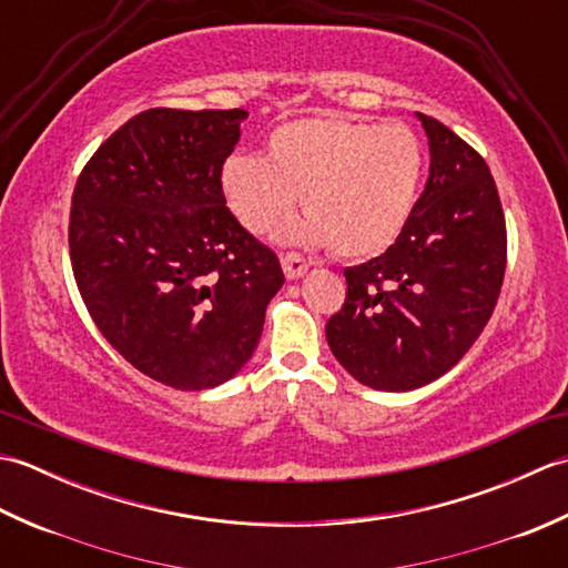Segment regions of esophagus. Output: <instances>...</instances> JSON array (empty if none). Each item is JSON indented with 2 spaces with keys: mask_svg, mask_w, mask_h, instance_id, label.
<instances>
[{
  "mask_svg": "<svg viewBox=\"0 0 568 568\" xmlns=\"http://www.w3.org/2000/svg\"><path fill=\"white\" fill-rule=\"evenodd\" d=\"M281 265H283V271H285L287 277H291V281H297V277H303L307 273V268H310L312 263L307 258L300 256V253L291 251V253H283Z\"/></svg>",
  "mask_w": 568,
  "mask_h": 568,
  "instance_id": "1",
  "label": "esophagus"
}]
</instances>
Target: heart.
<instances>
[{
    "mask_svg": "<svg viewBox=\"0 0 568 568\" xmlns=\"http://www.w3.org/2000/svg\"><path fill=\"white\" fill-rule=\"evenodd\" d=\"M425 149L400 122L303 116L265 136V159L232 153L222 190L241 226L268 234L291 214L297 192L305 214L281 229L293 244H329L342 258L390 248L417 207Z\"/></svg>",
    "mask_w": 568,
    "mask_h": 568,
    "instance_id": "obj_1",
    "label": "heart"
}]
</instances>
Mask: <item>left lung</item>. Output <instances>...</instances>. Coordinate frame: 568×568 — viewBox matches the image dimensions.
I'll use <instances>...</instances> for the list:
<instances>
[{
	"mask_svg": "<svg viewBox=\"0 0 568 568\" xmlns=\"http://www.w3.org/2000/svg\"><path fill=\"white\" fill-rule=\"evenodd\" d=\"M429 178L395 244L346 268V300L327 342L352 376L376 390H415L464 358L496 310L508 232L480 153L449 126L417 114Z\"/></svg>",
	"mask_w": 568,
	"mask_h": 568,
	"instance_id": "obj_1",
	"label": "left lung"
}]
</instances>
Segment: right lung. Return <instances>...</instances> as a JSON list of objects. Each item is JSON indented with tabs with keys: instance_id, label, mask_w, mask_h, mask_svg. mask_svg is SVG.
Instances as JSON below:
<instances>
[{
	"instance_id": "obj_1",
	"label": "right lung",
	"mask_w": 568,
	"mask_h": 568,
	"mask_svg": "<svg viewBox=\"0 0 568 568\" xmlns=\"http://www.w3.org/2000/svg\"><path fill=\"white\" fill-rule=\"evenodd\" d=\"M246 116L141 112L94 151L72 192L68 244L84 307L131 366L178 390L234 378L285 283L224 200L222 165Z\"/></svg>"
}]
</instances>
